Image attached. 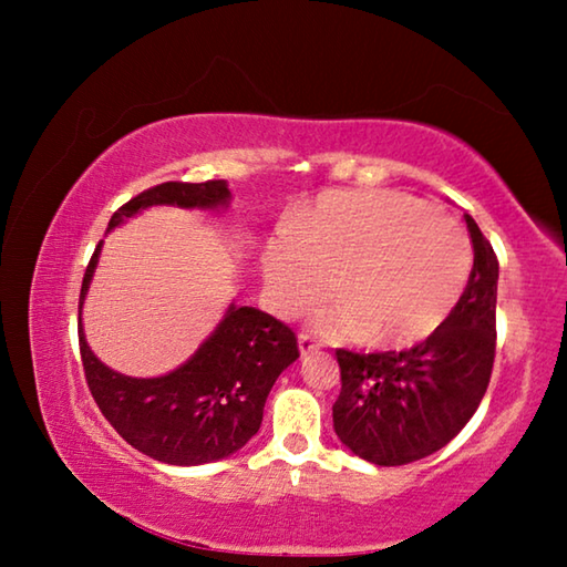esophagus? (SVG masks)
<instances>
[{"instance_id": "esophagus-1", "label": "esophagus", "mask_w": 567, "mask_h": 567, "mask_svg": "<svg viewBox=\"0 0 567 567\" xmlns=\"http://www.w3.org/2000/svg\"><path fill=\"white\" fill-rule=\"evenodd\" d=\"M297 344H300V354H302V358H305V354L320 350V342L315 340L312 334H307V332H302L300 338H297Z\"/></svg>"}]
</instances>
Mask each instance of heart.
Wrapping results in <instances>:
<instances>
[{
	"mask_svg": "<svg viewBox=\"0 0 567 567\" xmlns=\"http://www.w3.org/2000/svg\"><path fill=\"white\" fill-rule=\"evenodd\" d=\"M267 245L277 312H318V328L370 348H405L447 318L470 277V245L447 219L400 192H330Z\"/></svg>",
	"mask_w": 567,
	"mask_h": 567,
	"instance_id": "heart-1",
	"label": "heart"
}]
</instances>
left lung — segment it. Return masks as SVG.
<instances>
[{
  "instance_id": "obj_1",
  "label": "left lung",
  "mask_w": 567,
  "mask_h": 567,
  "mask_svg": "<svg viewBox=\"0 0 567 567\" xmlns=\"http://www.w3.org/2000/svg\"><path fill=\"white\" fill-rule=\"evenodd\" d=\"M473 270L465 292L437 330L402 352L338 350L340 398L334 433L354 455L375 465H408L445 447L483 400L495 360L497 257L477 223Z\"/></svg>"
}]
</instances>
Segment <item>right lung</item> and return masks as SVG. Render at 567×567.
I'll use <instances>...</instances> for the list:
<instances>
[{"label": "right lung", "mask_w": 567, "mask_h": 567, "mask_svg": "<svg viewBox=\"0 0 567 567\" xmlns=\"http://www.w3.org/2000/svg\"><path fill=\"white\" fill-rule=\"evenodd\" d=\"M152 205L219 209L229 205L225 179L162 182L132 197L107 229ZM102 243L94 249L80 292V315ZM84 378L94 402L127 443L167 465H203L237 453L262 422L265 400L285 368L300 358L295 332L255 307H227L215 332L192 358L162 378H130L97 360L84 340Z\"/></svg>", "instance_id": "add662e5"}]
</instances>
